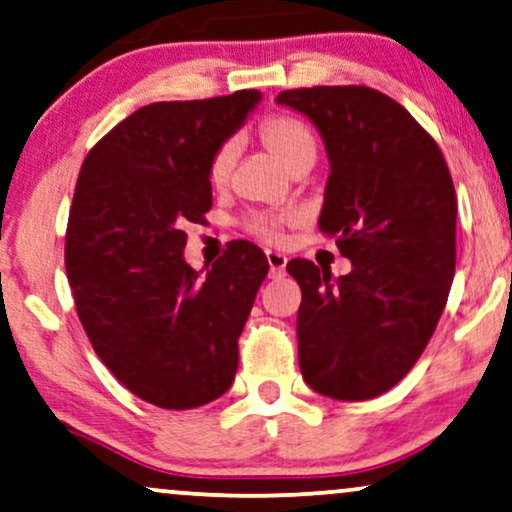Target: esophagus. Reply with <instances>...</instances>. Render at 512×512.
I'll return each instance as SVG.
<instances>
[{"mask_svg":"<svg viewBox=\"0 0 512 512\" xmlns=\"http://www.w3.org/2000/svg\"><path fill=\"white\" fill-rule=\"evenodd\" d=\"M267 262H269L271 278H278V276L286 274V264H288L286 255H281V252H276V250H267Z\"/></svg>","mask_w":512,"mask_h":512,"instance_id":"34e87169","label":"esophagus"}]
</instances>
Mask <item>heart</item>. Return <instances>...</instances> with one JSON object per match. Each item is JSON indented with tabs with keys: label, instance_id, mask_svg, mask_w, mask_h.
I'll return each instance as SVG.
<instances>
[{
	"label": "heart",
	"instance_id": "obj_1",
	"mask_svg": "<svg viewBox=\"0 0 512 512\" xmlns=\"http://www.w3.org/2000/svg\"><path fill=\"white\" fill-rule=\"evenodd\" d=\"M260 139L288 170H293L300 163H314L316 158L314 132L300 118H293V115H269L260 125ZM236 155L238 148L234 139H226L212 153L208 165V181L215 189H222V186L229 184L231 172H234L236 165ZM297 222H300V212L295 210L252 212V215L243 219V229L264 243H278L283 236V229Z\"/></svg>",
	"mask_w": 512,
	"mask_h": 512
}]
</instances>
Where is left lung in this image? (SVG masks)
Masks as SVG:
<instances>
[{
  "label": "left lung",
  "mask_w": 512,
  "mask_h": 512,
  "mask_svg": "<svg viewBox=\"0 0 512 512\" xmlns=\"http://www.w3.org/2000/svg\"><path fill=\"white\" fill-rule=\"evenodd\" d=\"M278 103L314 122L331 160L319 229L352 271L290 260L300 283L304 383L364 401L399 383L435 333L456 271V191L437 141L401 103L361 84L302 87Z\"/></svg>",
  "instance_id": "obj_1"
}]
</instances>
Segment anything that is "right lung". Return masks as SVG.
Masks as SVG:
<instances>
[{
    "label": "right lung",
    "instance_id": "right-lung-1",
    "mask_svg": "<svg viewBox=\"0 0 512 512\" xmlns=\"http://www.w3.org/2000/svg\"><path fill=\"white\" fill-rule=\"evenodd\" d=\"M257 89L139 108L89 151L75 184L66 271L94 352L148 404L184 411L234 383L238 338L267 278L264 252L231 241L208 274L184 262V226L212 208V153Z\"/></svg>",
    "mask_w": 512,
    "mask_h": 512
}]
</instances>
